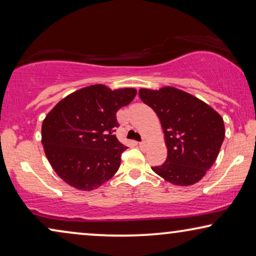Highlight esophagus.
Wrapping results in <instances>:
<instances>
[{
  "mask_svg": "<svg viewBox=\"0 0 256 256\" xmlns=\"http://www.w3.org/2000/svg\"><path fill=\"white\" fill-rule=\"evenodd\" d=\"M138 146H140V148H144V146H146V142H144V141L140 142V143H138Z\"/></svg>",
  "mask_w": 256,
  "mask_h": 256,
  "instance_id": "34e87169",
  "label": "esophagus"
}]
</instances>
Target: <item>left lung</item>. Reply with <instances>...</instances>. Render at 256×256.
<instances>
[{
  "mask_svg": "<svg viewBox=\"0 0 256 256\" xmlns=\"http://www.w3.org/2000/svg\"><path fill=\"white\" fill-rule=\"evenodd\" d=\"M138 96L158 116L168 149L166 162L152 169L178 186L197 183L218 157L225 138L222 118L204 101L171 86L141 88Z\"/></svg>",
  "mask_w": 256,
  "mask_h": 256,
  "instance_id": "obj_1",
  "label": "left lung"
}]
</instances>
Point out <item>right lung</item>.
Masks as SVG:
<instances>
[{"label": "right lung", "mask_w": 256, "mask_h": 256, "mask_svg": "<svg viewBox=\"0 0 256 256\" xmlns=\"http://www.w3.org/2000/svg\"><path fill=\"white\" fill-rule=\"evenodd\" d=\"M135 88L84 87L59 101L42 124V143L56 174L72 188L92 191L116 174L127 146L113 135L116 112L129 104Z\"/></svg>", "instance_id": "add662e5"}]
</instances>
